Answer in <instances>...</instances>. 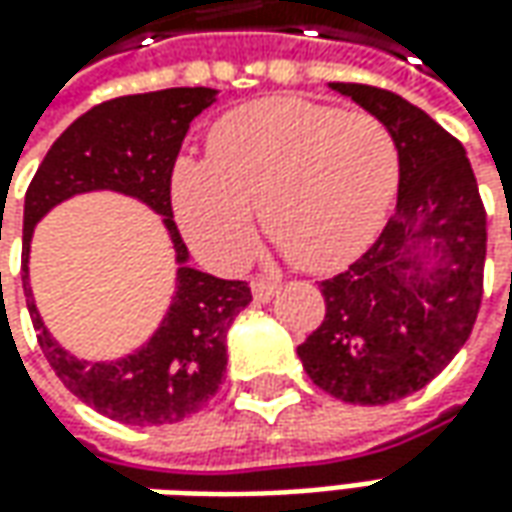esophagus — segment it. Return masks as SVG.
Here are the masks:
<instances>
[{
  "label": "esophagus",
  "instance_id": "1",
  "mask_svg": "<svg viewBox=\"0 0 512 512\" xmlns=\"http://www.w3.org/2000/svg\"><path fill=\"white\" fill-rule=\"evenodd\" d=\"M252 294H255L257 303H269L274 294H277V283H274V280H266V277H255V280H252Z\"/></svg>",
  "mask_w": 512,
  "mask_h": 512
}]
</instances>
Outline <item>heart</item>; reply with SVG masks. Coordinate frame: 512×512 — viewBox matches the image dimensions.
<instances>
[{
    "instance_id": "b5f03b06",
    "label": "heart",
    "mask_w": 512,
    "mask_h": 512,
    "mask_svg": "<svg viewBox=\"0 0 512 512\" xmlns=\"http://www.w3.org/2000/svg\"><path fill=\"white\" fill-rule=\"evenodd\" d=\"M206 155L175 167L172 201L186 240L223 269L252 255L257 209L297 269H340L377 238L399 186L388 124L311 98H260L229 110L212 127Z\"/></svg>"
}]
</instances>
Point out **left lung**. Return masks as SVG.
<instances>
[{"label":"left lung","instance_id":"obj_1","mask_svg":"<svg viewBox=\"0 0 512 512\" xmlns=\"http://www.w3.org/2000/svg\"><path fill=\"white\" fill-rule=\"evenodd\" d=\"M388 124L399 147L397 209L374 246L320 283L326 317L297 345L317 388L388 405L425 388L467 343L482 306L487 212L459 138L425 110L371 84H331ZM434 240L425 275L415 246Z\"/></svg>","mask_w":512,"mask_h":512}]
</instances>
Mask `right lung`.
<instances>
[{
  "label": "right lung",
  "instance_id": "right-lung-1",
  "mask_svg": "<svg viewBox=\"0 0 512 512\" xmlns=\"http://www.w3.org/2000/svg\"><path fill=\"white\" fill-rule=\"evenodd\" d=\"M215 101L209 87H169L101 101L64 130L25 192L22 286L42 354L64 388L98 414L124 425H169L203 411L226 374V331L249 306L246 280H221L198 269H178V291L152 340L118 362L70 357L47 334L27 283V249L36 221L76 192L118 189L164 215L178 263L186 246L172 221V169L189 124Z\"/></svg>",
  "mask_w": 512,
  "mask_h": 512
}]
</instances>
